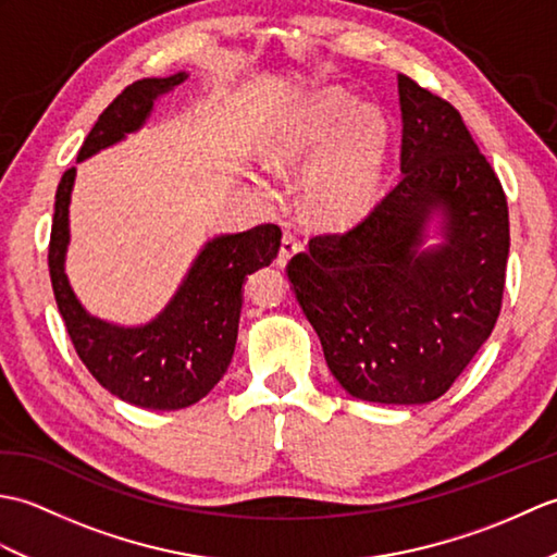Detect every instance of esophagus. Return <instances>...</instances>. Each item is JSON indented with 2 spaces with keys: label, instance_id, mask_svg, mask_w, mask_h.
<instances>
[{
  "label": "esophagus",
  "instance_id": "34e87169",
  "mask_svg": "<svg viewBox=\"0 0 557 557\" xmlns=\"http://www.w3.org/2000/svg\"><path fill=\"white\" fill-rule=\"evenodd\" d=\"M301 239L294 232H285V236H282V246H280V253H277V265L285 268L287 260L301 251Z\"/></svg>",
  "mask_w": 557,
  "mask_h": 557
}]
</instances>
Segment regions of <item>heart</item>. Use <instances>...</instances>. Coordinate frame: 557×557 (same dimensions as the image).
Listing matches in <instances>:
<instances>
[{
  "instance_id": "b5f03b06",
  "label": "heart",
  "mask_w": 557,
  "mask_h": 557,
  "mask_svg": "<svg viewBox=\"0 0 557 557\" xmlns=\"http://www.w3.org/2000/svg\"><path fill=\"white\" fill-rule=\"evenodd\" d=\"M325 149L309 176L311 206L323 220L349 222L377 194L387 150L385 116L371 104L357 108L347 92L323 90L268 140L265 158L275 170H301Z\"/></svg>"
}]
</instances>
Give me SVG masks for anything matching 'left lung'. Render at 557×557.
<instances>
[{
	"label": "left lung",
	"mask_w": 557,
	"mask_h": 557,
	"mask_svg": "<svg viewBox=\"0 0 557 557\" xmlns=\"http://www.w3.org/2000/svg\"><path fill=\"white\" fill-rule=\"evenodd\" d=\"M399 182L347 232L311 239L289 287L351 397L423 405L445 395L493 333L510 253L498 174L445 98L399 74ZM433 209L448 242L419 252Z\"/></svg>",
	"instance_id": "left-lung-1"
}]
</instances>
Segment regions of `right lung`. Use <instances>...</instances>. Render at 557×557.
<instances>
[{
  "label": "right lung",
  "instance_id": "right-lung-1",
  "mask_svg": "<svg viewBox=\"0 0 557 557\" xmlns=\"http://www.w3.org/2000/svg\"><path fill=\"white\" fill-rule=\"evenodd\" d=\"M184 78V74H174L126 86L98 116L83 140L78 160L138 128L152 100ZM74 174V168L66 170L57 186L47 251L57 309L71 345L92 377L128 405L160 411L196 405L227 371L239 330L244 280L277 258L282 230L277 224H258L248 232L222 234L208 242L162 315L146 327H116L83 311L64 275Z\"/></svg>",
  "mask_w": 557,
  "mask_h": 557
}]
</instances>
